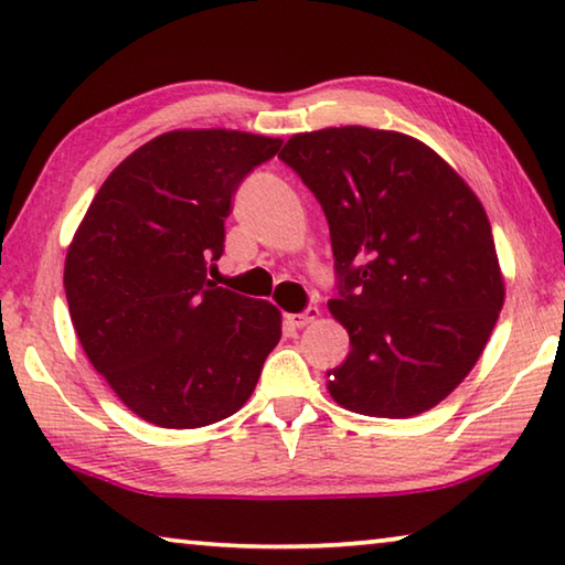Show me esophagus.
Returning a JSON list of instances; mask_svg holds the SVG:
<instances>
[{
	"label": "esophagus",
	"mask_w": 565,
	"mask_h": 565,
	"mask_svg": "<svg viewBox=\"0 0 565 565\" xmlns=\"http://www.w3.org/2000/svg\"><path fill=\"white\" fill-rule=\"evenodd\" d=\"M319 317H321V311L317 309V306H309L303 313H286V323H289V327L296 331V329L309 327V323H313Z\"/></svg>",
	"instance_id": "34e87169"
}]
</instances>
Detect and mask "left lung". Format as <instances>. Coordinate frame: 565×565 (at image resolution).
<instances>
[{"mask_svg":"<svg viewBox=\"0 0 565 565\" xmlns=\"http://www.w3.org/2000/svg\"><path fill=\"white\" fill-rule=\"evenodd\" d=\"M327 214L347 361L327 374L339 406L408 418L476 366L503 306L489 216L471 186L408 134L329 127L281 154Z\"/></svg>","mask_w":565,"mask_h":565,"instance_id":"obj_1","label":"left lung"}]
</instances>
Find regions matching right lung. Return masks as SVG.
<instances>
[{
    "label": "right lung",
    "mask_w": 565,
    "mask_h": 565,
    "mask_svg": "<svg viewBox=\"0 0 565 565\" xmlns=\"http://www.w3.org/2000/svg\"><path fill=\"white\" fill-rule=\"evenodd\" d=\"M281 139L159 134L104 181L66 248L70 317L121 404L161 428H202L254 394L281 311L206 279L242 179Z\"/></svg>",
    "instance_id": "right-lung-1"
}]
</instances>
